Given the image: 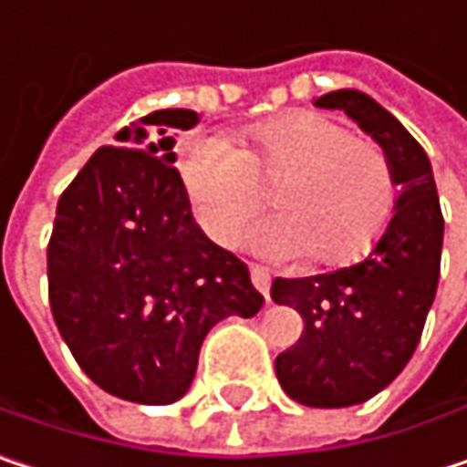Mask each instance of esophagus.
Returning a JSON list of instances; mask_svg holds the SVG:
<instances>
[{
	"instance_id": "obj_1",
	"label": "esophagus",
	"mask_w": 467,
	"mask_h": 467,
	"mask_svg": "<svg viewBox=\"0 0 467 467\" xmlns=\"http://www.w3.org/2000/svg\"><path fill=\"white\" fill-rule=\"evenodd\" d=\"M251 284L256 286V292H262L267 297V292H270V270L262 267V265H251Z\"/></svg>"
}]
</instances>
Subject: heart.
Segmentation results:
<instances>
[{"mask_svg": "<svg viewBox=\"0 0 467 467\" xmlns=\"http://www.w3.org/2000/svg\"><path fill=\"white\" fill-rule=\"evenodd\" d=\"M181 181L194 216L219 245L267 205L275 186L278 216L254 234L275 259H314L325 267L359 262L387 233L398 208V178L376 142L354 138L322 113H284L251 124L243 148L208 135L186 142Z\"/></svg>", "mask_w": 467, "mask_h": 467, "instance_id": "1", "label": "heart"}]
</instances>
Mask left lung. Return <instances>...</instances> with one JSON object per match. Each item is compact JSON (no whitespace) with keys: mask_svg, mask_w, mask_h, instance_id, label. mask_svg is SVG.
Here are the masks:
<instances>
[{"mask_svg":"<svg viewBox=\"0 0 467 467\" xmlns=\"http://www.w3.org/2000/svg\"><path fill=\"white\" fill-rule=\"evenodd\" d=\"M317 105L343 110L379 142L400 186L395 216L368 259L270 286L273 303L295 308L306 325L275 357L278 384L303 406L343 409L392 384L417 351L441 275L443 213L424 148L389 110L348 88Z\"/></svg>","mask_w":467,"mask_h":467,"instance_id":"8db88e82","label":"left lung"}]
</instances>
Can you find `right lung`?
<instances>
[{
	"instance_id": "add662e5",
	"label": "right lung",
	"mask_w": 467,
	"mask_h": 467,
	"mask_svg": "<svg viewBox=\"0 0 467 467\" xmlns=\"http://www.w3.org/2000/svg\"><path fill=\"white\" fill-rule=\"evenodd\" d=\"M194 110H156L102 145L56 205L47 300L83 373L142 406L186 395L211 327L251 319L262 295L248 267L192 219L175 130Z\"/></svg>"
}]
</instances>
